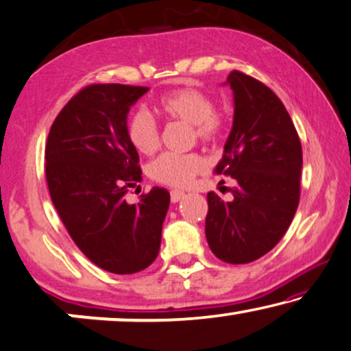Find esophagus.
Listing matches in <instances>:
<instances>
[{"mask_svg": "<svg viewBox=\"0 0 351 351\" xmlns=\"http://www.w3.org/2000/svg\"><path fill=\"white\" fill-rule=\"evenodd\" d=\"M182 197H184V192H182V191H171L170 192V199H171V202H173V204L180 202Z\"/></svg>", "mask_w": 351, "mask_h": 351, "instance_id": "obj_1", "label": "esophagus"}]
</instances>
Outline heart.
I'll return each instance as SVG.
<instances>
[{"mask_svg": "<svg viewBox=\"0 0 351 351\" xmlns=\"http://www.w3.org/2000/svg\"><path fill=\"white\" fill-rule=\"evenodd\" d=\"M159 110L167 117L191 125L197 140L206 145L221 140L224 133V119L215 111V101L199 88H178L159 100ZM128 140L141 154L149 156L160 146V130L149 112H133L127 127ZM205 160L199 154H175L164 152L147 165L152 180L173 187H186L197 175L205 170Z\"/></svg>", "mask_w": 351, "mask_h": 351, "instance_id": "obj_1", "label": "heart"}]
</instances>
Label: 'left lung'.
<instances>
[{
    "mask_svg": "<svg viewBox=\"0 0 351 351\" xmlns=\"http://www.w3.org/2000/svg\"><path fill=\"white\" fill-rule=\"evenodd\" d=\"M234 124L216 173L230 176L234 199L208 192L205 235L216 258L248 264L269 253L293 223L300 197L302 146L278 97L234 70Z\"/></svg>",
    "mask_w": 351,
    "mask_h": 351,
    "instance_id": "8db88e82",
    "label": "left lung"
}]
</instances>
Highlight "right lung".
<instances>
[{
  "mask_svg": "<svg viewBox=\"0 0 351 351\" xmlns=\"http://www.w3.org/2000/svg\"><path fill=\"white\" fill-rule=\"evenodd\" d=\"M147 90L125 84L84 87L58 112L46 143L47 187L62 223L93 264L117 275L154 263L170 205L164 187H152L138 204L125 200L128 187L141 180L127 114Z\"/></svg>",
  "mask_w": 351,
  "mask_h": 351,
  "instance_id": "1",
  "label": "right lung"
}]
</instances>
